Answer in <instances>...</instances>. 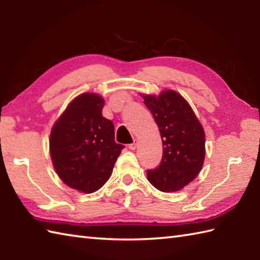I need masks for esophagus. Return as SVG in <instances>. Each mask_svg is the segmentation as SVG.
I'll return each instance as SVG.
<instances>
[{"instance_id":"34e87169","label":"esophagus","mask_w":260,"mask_h":260,"mask_svg":"<svg viewBox=\"0 0 260 260\" xmlns=\"http://www.w3.org/2000/svg\"><path fill=\"white\" fill-rule=\"evenodd\" d=\"M137 145H139V142H137V140H135L133 143H132V144H129L128 145V148L131 151H135L136 150V147H137Z\"/></svg>"}]
</instances>
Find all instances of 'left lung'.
Returning <instances> with one entry per match:
<instances>
[{"mask_svg": "<svg viewBox=\"0 0 260 260\" xmlns=\"http://www.w3.org/2000/svg\"><path fill=\"white\" fill-rule=\"evenodd\" d=\"M162 137L163 157L147 180L162 192L182 190L200 173L206 155V135L191 106L180 93L164 90L143 95Z\"/></svg>", "mask_w": 260, "mask_h": 260, "instance_id": "8db88e82", "label": "left lung"}]
</instances>
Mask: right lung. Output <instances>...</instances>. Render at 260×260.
<instances>
[{
    "label": "right lung",
    "instance_id": "add662e5",
    "mask_svg": "<svg viewBox=\"0 0 260 260\" xmlns=\"http://www.w3.org/2000/svg\"><path fill=\"white\" fill-rule=\"evenodd\" d=\"M104 103L98 93L77 96L54 123L49 141L59 178L84 193L95 192L106 183L124 148L115 142L113 121L102 114Z\"/></svg>",
    "mask_w": 260,
    "mask_h": 260
}]
</instances>
